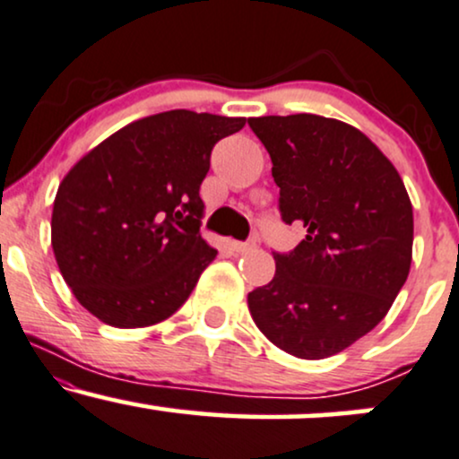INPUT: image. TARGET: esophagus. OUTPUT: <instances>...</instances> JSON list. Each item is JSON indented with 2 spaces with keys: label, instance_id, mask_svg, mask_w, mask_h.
<instances>
[{
  "label": "esophagus",
  "instance_id": "obj_1",
  "mask_svg": "<svg viewBox=\"0 0 459 459\" xmlns=\"http://www.w3.org/2000/svg\"><path fill=\"white\" fill-rule=\"evenodd\" d=\"M230 247H233L237 254H246V252H250V250H254V247H256V239L252 237V239H247V241H233Z\"/></svg>",
  "mask_w": 459,
  "mask_h": 459
}]
</instances>
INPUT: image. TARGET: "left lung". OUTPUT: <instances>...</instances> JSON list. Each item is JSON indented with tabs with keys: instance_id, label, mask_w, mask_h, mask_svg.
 Instances as JSON below:
<instances>
[{
	"instance_id": "left-lung-1",
	"label": "left lung",
	"mask_w": 459,
	"mask_h": 459,
	"mask_svg": "<svg viewBox=\"0 0 459 459\" xmlns=\"http://www.w3.org/2000/svg\"><path fill=\"white\" fill-rule=\"evenodd\" d=\"M272 158L284 224L306 239L273 252L275 275L247 295L256 327L299 359H325L372 331L412 261L402 177L363 132L320 115L247 119Z\"/></svg>"
}]
</instances>
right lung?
Here are the masks:
<instances>
[{"label": "right lung", "instance_id": "obj_1", "mask_svg": "<svg viewBox=\"0 0 459 459\" xmlns=\"http://www.w3.org/2000/svg\"><path fill=\"white\" fill-rule=\"evenodd\" d=\"M244 124L167 110L117 130L72 167L53 203L51 244L87 312L134 329L184 306L218 254L198 233L212 149Z\"/></svg>", "mask_w": 459, "mask_h": 459}]
</instances>
